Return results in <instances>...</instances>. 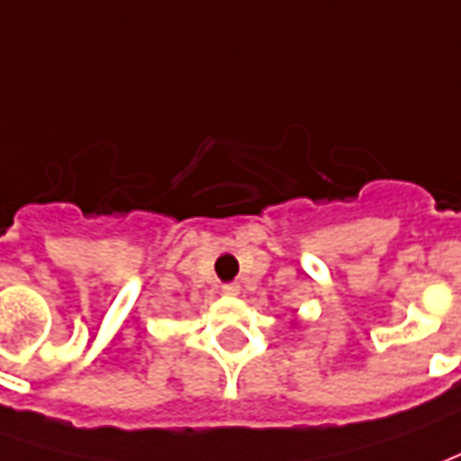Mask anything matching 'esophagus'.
<instances>
[{
    "instance_id": "esophagus-1",
    "label": "esophagus",
    "mask_w": 461,
    "mask_h": 461,
    "mask_svg": "<svg viewBox=\"0 0 461 461\" xmlns=\"http://www.w3.org/2000/svg\"><path fill=\"white\" fill-rule=\"evenodd\" d=\"M221 292H224V294H230V297H237V294H240V285H237V282L221 285Z\"/></svg>"
}]
</instances>
